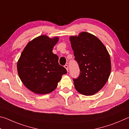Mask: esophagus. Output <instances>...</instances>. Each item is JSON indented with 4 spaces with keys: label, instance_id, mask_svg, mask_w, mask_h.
Segmentation results:
<instances>
[{
    "label": "esophagus",
    "instance_id": "obj_1",
    "mask_svg": "<svg viewBox=\"0 0 129 129\" xmlns=\"http://www.w3.org/2000/svg\"><path fill=\"white\" fill-rule=\"evenodd\" d=\"M64 67H65V68L67 69V71H68V65H64Z\"/></svg>",
    "mask_w": 129,
    "mask_h": 129
}]
</instances>
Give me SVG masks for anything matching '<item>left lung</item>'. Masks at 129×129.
<instances>
[{"mask_svg":"<svg viewBox=\"0 0 129 129\" xmlns=\"http://www.w3.org/2000/svg\"><path fill=\"white\" fill-rule=\"evenodd\" d=\"M75 59L80 68V75L73 82L76 90L91 95L103 88L111 72L110 55L97 37L86 32L71 36Z\"/></svg>","mask_w":129,"mask_h":129,"instance_id":"left-lung-1","label":"left lung"}]
</instances>
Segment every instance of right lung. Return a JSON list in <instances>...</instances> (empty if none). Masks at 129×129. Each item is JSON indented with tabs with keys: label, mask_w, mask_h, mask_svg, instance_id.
<instances>
[{
	"label": "right lung",
	"mask_w": 129,
	"mask_h": 129,
	"mask_svg": "<svg viewBox=\"0 0 129 129\" xmlns=\"http://www.w3.org/2000/svg\"><path fill=\"white\" fill-rule=\"evenodd\" d=\"M58 37L41 35L29 41L17 61V69L23 84L32 92L45 94L53 91L66 69L58 64V57L52 52Z\"/></svg>",
	"instance_id": "add662e5"
}]
</instances>
